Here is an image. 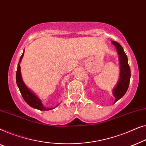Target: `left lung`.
<instances>
[{"label":"left lung","mask_w":146,"mask_h":146,"mask_svg":"<svg viewBox=\"0 0 146 146\" xmlns=\"http://www.w3.org/2000/svg\"><path fill=\"white\" fill-rule=\"evenodd\" d=\"M116 50L118 51L120 63V75L118 84L113 90V94L115 97L114 103L122 97L128 89L130 80V68L128 63V57L125 53L122 47L118 42L112 41Z\"/></svg>","instance_id":"obj_1"}]
</instances>
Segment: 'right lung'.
<instances>
[{"instance_id":"1","label":"right lung","mask_w":146,"mask_h":146,"mask_svg":"<svg viewBox=\"0 0 146 146\" xmlns=\"http://www.w3.org/2000/svg\"><path fill=\"white\" fill-rule=\"evenodd\" d=\"M23 55L24 53H22L21 57H20V61H21ZM16 83H17L18 88H19V90L20 93H21L22 97H23L24 100H25V102L28 104V105L32 106V108H36V109H38L40 110H50L53 109V108H46L45 106H43L42 101H41L40 98H39L36 95H35L32 92L30 91V89L25 85V84L24 83V82L22 81V79L19 63H18V69L17 71H16Z\"/></svg>"}]
</instances>
